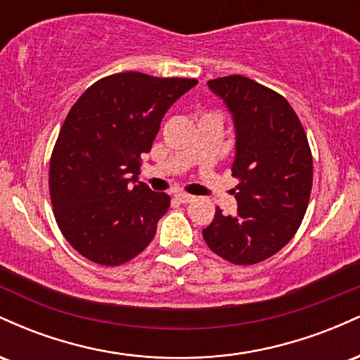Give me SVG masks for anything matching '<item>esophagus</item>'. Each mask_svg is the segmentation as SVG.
<instances>
[{
	"label": "esophagus",
	"mask_w": 360,
	"mask_h": 360,
	"mask_svg": "<svg viewBox=\"0 0 360 360\" xmlns=\"http://www.w3.org/2000/svg\"><path fill=\"white\" fill-rule=\"evenodd\" d=\"M174 200L179 201V203H191V201H194V196L188 193H176Z\"/></svg>",
	"instance_id": "obj_1"
}]
</instances>
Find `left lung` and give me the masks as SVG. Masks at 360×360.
Returning <instances> with one entry per match:
<instances>
[{"mask_svg":"<svg viewBox=\"0 0 360 360\" xmlns=\"http://www.w3.org/2000/svg\"><path fill=\"white\" fill-rule=\"evenodd\" d=\"M233 117L237 152L232 176L238 208H220L203 230L206 245L237 266L269 259L298 232L313 186V157L286 98L245 76L208 81Z\"/></svg>","mask_w":360,"mask_h":360,"instance_id":"left-lung-1","label":"left lung"}]
</instances>
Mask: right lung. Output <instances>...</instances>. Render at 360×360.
<instances>
[{
  "instance_id": "add662e5",
  "label": "right lung",
  "mask_w": 360,
  "mask_h": 360,
  "mask_svg": "<svg viewBox=\"0 0 360 360\" xmlns=\"http://www.w3.org/2000/svg\"><path fill=\"white\" fill-rule=\"evenodd\" d=\"M196 79L120 72L89 86L53 146L49 189L62 235L82 257L120 266L155 235L171 198L137 179L160 122Z\"/></svg>"
}]
</instances>
